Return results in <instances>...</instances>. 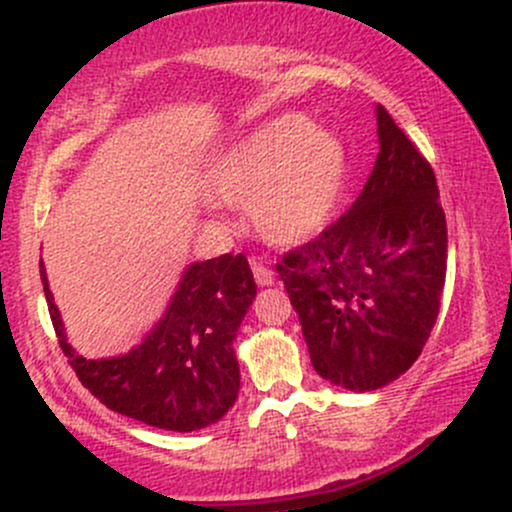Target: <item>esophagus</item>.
Segmentation results:
<instances>
[{
	"instance_id": "34e87169",
	"label": "esophagus",
	"mask_w": 512,
	"mask_h": 512,
	"mask_svg": "<svg viewBox=\"0 0 512 512\" xmlns=\"http://www.w3.org/2000/svg\"><path fill=\"white\" fill-rule=\"evenodd\" d=\"M252 274H255V281L260 286H272L274 284V269L269 267L267 262H260V260H252Z\"/></svg>"
}]
</instances>
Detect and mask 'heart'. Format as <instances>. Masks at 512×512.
I'll return each mask as SVG.
<instances>
[{"mask_svg": "<svg viewBox=\"0 0 512 512\" xmlns=\"http://www.w3.org/2000/svg\"><path fill=\"white\" fill-rule=\"evenodd\" d=\"M344 144L303 115H281L228 146L209 170V187L226 202H248L267 243L291 248L330 221L346 185Z\"/></svg>", "mask_w": 512, "mask_h": 512, "instance_id": "b5f03b06", "label": "heart"}]
</instances>
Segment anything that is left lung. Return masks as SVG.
<instances>
[{"label": "left lung", "mask_w": 512, "mask_h": 512, "mask_svg": "<svg viewBox=\"0 0 512 512\" xmlns=\"http://www.w3.org/2000/svg\"><path fill=\"white\" fill-rule=\"evenodd\" d=\"M380 154L344 216L276 264L317 375L378 390L431 337L448 267V226L433 168L383 105Z\"/></svg>", "instance_id": "8db88e82"}]
</instances>
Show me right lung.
Segmentation results:
<instances>
[{
	"mask_svg": "<svg viewBox=\"0 0 512 512\" xmlns=\"http://www.w3.org/2000/svg\"><path fill=\"white\" fill-rule=\"evenodd\" d=\"M40 279L64 356L81 385L108 409L146 426L190 433L216 424L236 404L240 368L233 339L257 293L245 255L190 264L142 344L113 358L76 354L43 262Z\"/></svg>",
	"mask_w": 512,
	"mask_h": 512,
	"instance_id": "obj_1",
	"label": "right lung"
}]
</instances>
